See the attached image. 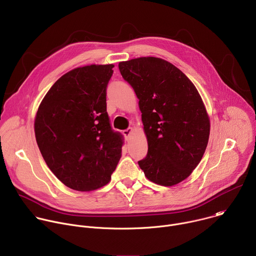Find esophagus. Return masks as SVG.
Instances as JSON below:
<instances>
[{"mask_svg": "<svg viewBox=\"0 0 256 256\" xmlns=\"http://www.w3.org/2000/svg\"><path fill=\"white\" fill-rule=\"evenodd\" d=\"M132 132H134V128H128V130H124L122 132V134H124V136L126 138H128V136L132 134Z\"/></svg>", "mask_w": 256, "mask_h": 256, "instance_id": "esophagus-1", "label": "esophagus"}]
</instances>
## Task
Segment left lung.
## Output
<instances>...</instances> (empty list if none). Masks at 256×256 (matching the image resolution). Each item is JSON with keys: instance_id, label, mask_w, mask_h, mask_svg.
Listing matches in <instances>:
<instances>
[{"instance_id": "1", "label": "left lung", "mask_w": 256, "mask_h": 256, "mask_svg": "<svg viewBox=\"0 0 256 256\" xmlns=\"http://www.w3.org/2000/svg\"><path fill=\"white\" fill-rule=\"evenodd\" d=\"M134 90L148 154L138 161L144 176L162 186L186 179L200 162L210 136V118L194 83L171 62L154 56L118 64Z\"/></svg>"}]
</instances>
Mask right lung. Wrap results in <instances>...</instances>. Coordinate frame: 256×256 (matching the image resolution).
<instances>
[{"mask_svg": "<svg viewBox=\"0 0 256 256\" xmlns=\"http://www.w3.org/2000/svg\"><path fill=\"white\" fill-rule=\"evenodd\" d=\"M114 66L89 64L66 72L35 116V138L46 165L74 190L106 186L122 157V136L112 130L106 112Z\"/></svg>", "mask_w": 256, "mask_h": 256, "instance_id": "1", "label": "right lung"}]
</instances>
